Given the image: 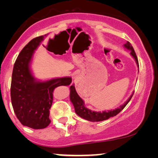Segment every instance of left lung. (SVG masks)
<instances>
[{
  "instance_id": "left-lung-1",
  "label": "left lung",
  "mask_w": 158,
  "mask_h": 158,
  "mask_svg": "<svg viewBox=\"0 0 158 158\" xmlns=\"http://www.w3.org/2000/svg\"><path fill=\"white\" fill-rule=\"evenodd\" d=\"M125 48L129 49V50L131 51V55L134 57V59L135 60L136 63H137L138 68H139V62H138V59L137 55H136V53L135 50H134V48L131 46L130 43L127 42L126 44L124 45ZM70 98L71 102L73 103V106H74L75 113H76L79 116H81V118H84V119H86L88 121H90V122H101V121L106 120L108 118L113 117V116H115L116 115L119 113L120 111H122L124 108L126 106L127 103L129 102V101L131 100V97H132L133 94L131 95V96L129 97L128 100H127L126 102L124 103V104L120 106L119 107L117 108V109L114 110H111V111H91V110L87 109L85 106V104H84V101H83L81 97L78 96V94H77L76 90H75V85H72L70 88Z\"/></svg>"
}]
</instances>
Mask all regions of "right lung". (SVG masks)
I'll return each instance as SVG.
<instances>
[{
  "label": "right lung",
  "mask_w": 158,
  "mask_h": 158,
  "mask_svg": "<svg viewBox=\"0 0 158 158\" xmlns=\"http://www.w3.org/2000/svg\"><path fill=\"white\" fill-rule=\"evenodd\" d=\"M44 36L33 39L19 53L13 69L10 85V98L16 117L23 126L34 129L46 128L50 124L49 109L54 90L72 83L70 77L41 82L32 75L30 63Z\"/></svg>",
  "instance_id": "add662e5"
}]
</instances>
